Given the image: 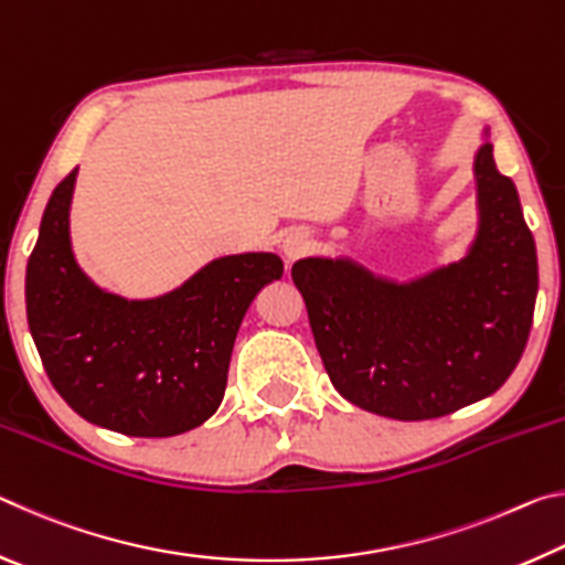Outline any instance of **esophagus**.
<instances>
[{
  "label": "esophagus",
  "mask_w": 565,
  "mask_h": 565,
  "mask_svg": "<svg viewBox=\"0 0 565 565\" xmlns=\"http://www.w3.org/2000/svg\"><path fill=\"white\" fill-rule=\"evenodd\" d=\"M309 246H311V236L309 232H303V228H289L281 238V252L289 262L299 259L301 254L309 252Z\"/></svg>",
  "instance_id": "esophagus-1"
}]
</instances>
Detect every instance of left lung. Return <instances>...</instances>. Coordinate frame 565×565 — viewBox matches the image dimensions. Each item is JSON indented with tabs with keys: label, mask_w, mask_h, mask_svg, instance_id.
Wrapping results in <instances>:
<instances>
[{
	"label": "left lung",
	"mask_w": 565,
	"mask_h": 565,
	"mask_svg": "<svg viewBox=\"0 0 565 565\" xmlns=\"http://www.w3.org/2000/svg\"><path fill=\"white\" fill-rule=\"evenodd\" d=\"M473 242L414 279L351 256L291 266L333 388L369 414L438 418L503 386L529 341L539 259L515 184L495 169L491 131L473 154Z\"/></svg>",
	"instance_id": "obj_1"
}]
</instances>
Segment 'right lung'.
Masks as SVG:
<instances>
[{"mask_svg": "<svg viewBox=\"0 0 565 565\" xmlns=\"http://www.w3.org/2000/svg\"><path fill=\"white\" fill-rule=\"evenodd\" d=\"M76 171L44 209L26 264V321L46 376L76 414L109 431L167 438L214 416L244 313L281 279L271 252L218 256L154 299H124L76 262Z\"/></svg>", "mask_w": 565, "mask_h": 565, "instance_id": "obj_1", "label": "right lung"}]
</instances>
